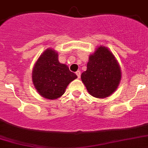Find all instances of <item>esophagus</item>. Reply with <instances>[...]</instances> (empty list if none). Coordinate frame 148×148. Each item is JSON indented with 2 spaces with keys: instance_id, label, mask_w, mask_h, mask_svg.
Here are the masks:
<instances>
[{
  "instance_id": "1",
  "label": "esophagus",
  "mask_w": 148,
  "mask_h": 148,
  "mask_svg": "<svg viewBox=\"0 0 148 148\" xmlns=\"http://www.w3.org/2000/svg\"><path fill=\"white\" fill-rule=\"evenodd\" d=\"M75 74H76V75H77V77H78V78H80L81 77V72L80 71H77L76 73H75Z\"/></svg>"
}]
</instances>
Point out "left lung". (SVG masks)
Masks as SVG:
<instances>
[{"label": "left lung", "instance_id": "left-lung-1", "mask_svg": "<svg viewBox=\"0 0 148 148\" xmlns=\"http://www.w3.org/2000/svg\"><path fill=\"white\" fill-rule=\"evenodd\" d=\"M82 81L91 96L105 98L117 89L121 79V68L107 48L100 46L90 55Z\"/></svg>", "mask_w": 148, "mask_h": 148}]
</instances>
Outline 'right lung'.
Instances as JSON below:
<instances>
[{
    "mask_svg": "<svg viewBox=\"0 0 148 148\" xmlns=\"http://www.w3.org/2000/svg\"><path fill=\"white\" fill-rule=\"evenodd\" d=\"M77 75L58 61V53L49 49L44 51L33 70V83L42 97L55 99L61 97L68 84Z\"/></svg>",
    "mask_w": 148,
    "mask_h": 148,
    "instance_id": "1",
    "label": "right lung"
}]
</instances>
